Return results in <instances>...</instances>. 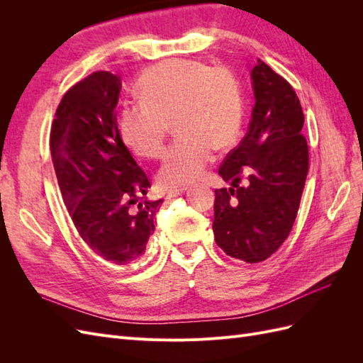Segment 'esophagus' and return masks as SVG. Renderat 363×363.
<instances>
[{
	"mask_svg": "<svg viewBox=\"0 0 363 363\" xmlns=\"http://www.w3.org/2000/svg\"><path fill=\"white\" fill-rule=\"evenodd\" d=\"M184 191H188V188H186V186H183V188H177V189H171L168 192V199H171V196H177V195L183 194Z\"/></svg>",
	"mask_w": 363,
	"mask_h": 363,
	"instance_id": "esophagus-1",
	"label": "esophagus"
}]
</instances>
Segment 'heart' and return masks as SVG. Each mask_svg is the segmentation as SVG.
Returning <instances> with one entry per match:
<instances>
[{
	"instance_id": "b5f03b06",
	"label": "heart",
	"mask_w": 363,
	"mask_h": 363,
	"mask_svg": "<svg viewBox=\"0 0 363 363\" xmlns=\"http://www.w3.org/2000/svg\"><path fill=\"white\" fill-rule=\"evenodd\" d=\"M138 95V103L121 108L119 136L139 157L155 159L172 121L179 139L168 148L157 174L159 184L167 189L201 179L213 162V148L233 145L242 128V89L224 65L208 67L189 59L162 62L140 75Z\"/></svg>"
}]
</instances>
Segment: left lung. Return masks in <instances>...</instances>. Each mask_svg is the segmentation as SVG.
Masks as SVG:
<instances>
[{"mask_svg":"<svg viewBox=\"0 0 363 363\" xmlns=\"http://www.w3.org/2000/svg\"><path fill=\"white\" fill-rule=\"evenodd\" d=\"M255 108L247 135L219 167L213 235L225 255L267 260L291 233L309 171L304 115L294 87L260 59L251 71ZM249 175L240 186V177Z\"/></svg>","mask_w":363,"mask_h":363,"instance_id":"obj_1","label":"left lung"}]
</instances>
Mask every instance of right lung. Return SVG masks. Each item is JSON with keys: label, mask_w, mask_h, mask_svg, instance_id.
<instances>
[{"label": "right lung", "mask_w": 363, "mask_h": 363, "mask_svg": "<svg viewBox=\"0 0 363 363\" xmlns=\"http://www.w3.org/2000/svg\"><path fill=\"white\" fill-rule=\"evenodd\" d=\"M121 77L96 71L63 95L50 133L62 199L95 256L125 267L145 252L162 200L119 136Z\"/></svg>", "instance_id": "right-lung-1"}]
</instances>
